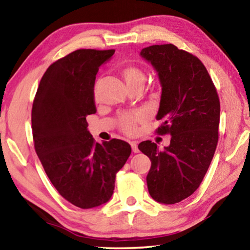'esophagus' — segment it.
<instances>
[{
	"label": "esophagus",
	"instance_id": "obj_1",
	"mask_svg": "<svg viewBox=\"0 0 250 250\" xmlns=\"http://www.w3.org/2000/svg\"><path fill=\"white\" fill-rule=\"evenodd\" d=\"M130 145H131V147H132V151L134 152V153H138V152H139V149H138V143H137V142H134V141H132V142H130Z\"/></svg>",
	"mask_w": 250,
	"mask_h": 250
}]
</instances>
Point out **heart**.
<instances>
[{
	"mask_svg": "<svg viewBox=\"0 0 250 250\" xmlns=\"http://www.w3.org/2000/svg\"><path fill=\"white\" fill-rule=\"evenodd\" d=\"M121 75L124 77L125 83L129 86L137 83H145V73L141 68H139L137 66H126L121 70ZM140 116H125L122 118L121 126L124 129L125 132L126 133H132L134 130V121L139 119Z\"/></svg>",
	"mask_w": 250,
	"mask_h": 250,
	"instance_id": "heart-1",
	"label": "heart"
}]
</instances>
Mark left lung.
<instances>
[{
	"label": "left lung",
	"mask_w": 250,
	"mask_h": 250,
	"mask_svg": "<svg viewBox=\"0 0 250 250\" xmlns=\"http://www.w3.org/2000/svg\"><path fill=\"white\" fill-rule=\"evenodd\" d=\"M140 56L155 69L162 87L156 120L163 124L158 133L171 135L162 151L149 140L138 146L151 160L147 189L154 201L175 204L196 191L213 160L218 95L200 59L174 45L149 46Z\"/></svg>",
	"instance_id": "1"
}]
</instances>
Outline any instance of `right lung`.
<instances>
[{"label": "right lung", "mask_w": 250, "mask_h": 250, "mask_svg": "<svg viewBox=\"0 0 250 250\" xmlns=\"http://www.w3.org/2000/svg\"><path fill=\"white\" fill-rule=\"evenodd\" d=\"M115 50L78 49L50 65L32 109L35 151L58 193L80 208L107 203L116 174L131 154L119 139L96 143L86 117L96 113L95 82L99 67Z\"/></svg>", "instance_id": "right-lung-1"}]
</instances>
